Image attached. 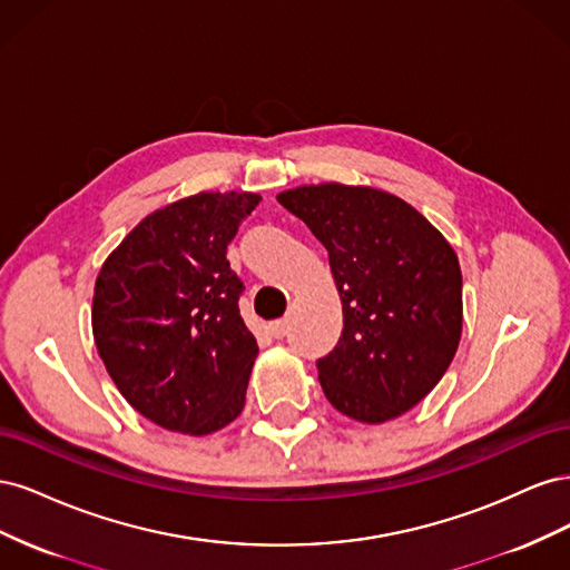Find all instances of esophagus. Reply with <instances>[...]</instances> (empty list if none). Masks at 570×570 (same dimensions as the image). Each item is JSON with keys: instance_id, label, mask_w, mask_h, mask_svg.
<instances>
[{"instance_id": "34e87169", "label": "esophagus", "mask_w": 570, "mask_h": 570, "mask_svg": "<svg viewBox=\"0 0 570 570\" xmlns=\"http://www.w3.org/2000/svg\"><path fill=\"white\" fill-rule=\"evenodd\" d=\"M287 327H289V321L287 318H281V321H273L268 325V331L273 337H285L287 335Z\"/></svg>"}]
</instances>
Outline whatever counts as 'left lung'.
I'll return each mask as SVG.
<instances>
[{
  "mask_svg": "<svg viewBox=\"0 0 570 570\" xmlns=\"http://www.w3.org/2000/svg\"><path fill=\"white\" fill-rule=\"evenodd\" d=\"M278 202L331 256L342 337L318 361L321 387L340 413L385 423L416 406L450 368L461 340V268L423 214L368 185L318 183Z\"/></svg>",
  "mask_w": 570,
  "mask_h": 570,
  "instance_id": "left-lung-1",
  "label": "left lung"
}]
</instances>
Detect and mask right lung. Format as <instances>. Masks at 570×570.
Returning <instances> with one entry per match:
<instances>
[{"instance_id": "right-lung-1", "label": "right lung", "mask_w": 570, "mask_h": 570, "mask_svg": "<svg viewBox=\"0 0 570 570\" xmlns=\"http://www.w3.org/2000/svg\"><path fill=\"white\" fill-rule=\"evenodd\" d=\"M262 197L197 193L145 216L101 264L92 335L126 402L174 433L209 435L245 406L256 337L226 258Z\"/></svg>"}]
</instances>
